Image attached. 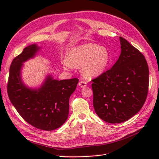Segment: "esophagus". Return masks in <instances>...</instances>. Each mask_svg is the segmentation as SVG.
<instances>
[{
	"mask_svg": "<svg viewBox=\"0 0 159 159\" xmlns=\"http://www.w3.org/2000/svg\"><path fill=\"white\" fill-rule=\"evenodd\" d=\"M79 85L80 86L81 88H85V86L87 85V83H86V81L81 80V81H80V82H79Z\"/></svg>",
	"mask_w": 159,
	"mask_h": 159,
	"instance_id": "1",
	"label": "esophagus"
}]
</instances>
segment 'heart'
I'll use <instances>...</instances> for the list:
<instances>
[{
    "instance_id": "1",
    "label": "heart",
    "mask_w": 159,
    "mask_h": 159,
    "mask_svg": "<svg viewBox=\"0 0 159 159\" xmlns=\"http://www.w3.org/2000/svg\"><path fill=\"white\" fill-rule=\"evenodd\" d=\"M68 62L65 66L79 68L88 78H92L103 73L110 61V55L105 47L95 43H85L71 49L68 55Z\"/></svg>"
}]
</instances>
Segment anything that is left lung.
Here are the masks:
<instances>
[{
  "label": "left lung",
  "mask_w": 159,
  "mask_h": 159,
  "mask_svg": "<svg viewBox=\"0 0 159 159\" xmlns=\"http://www.w3.org/2000/svg\"><path fill=\"white\" fill-rule=\"evenodd\" d=\"M121 52L111 69L92 80L95 111L109 123L127 121L145 103L149 70L142 53L120 37Z\"/></svg>",
  "instance_id": "left-lung-1"
}]
</instances>
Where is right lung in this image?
Masks as SVG:
<instances>
[{
	"label": "right lung",
	"mask_w": 159,
	"mask_h": 159,
	"mask_svg": "<svg viewBox=\"0 0 159 159\" xmlns=\"http://www.w3.org/2000/svg\"><path fill=\"white\" fill-rule=\"evenodd\" d=\"M39 50L36 44L26 47L12 60L7 84L9 99L28 123L43 131H52L63 125L69 114V99L79 80H53L49 75L38 89L28 88L20 77L23 62Z\"/></svg>",
	"instance_id": "1"
}]
</instances>
